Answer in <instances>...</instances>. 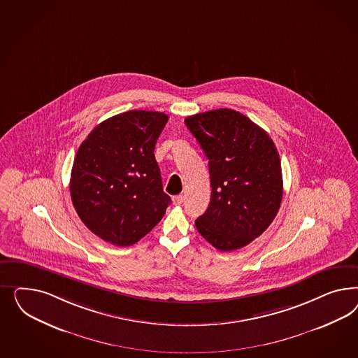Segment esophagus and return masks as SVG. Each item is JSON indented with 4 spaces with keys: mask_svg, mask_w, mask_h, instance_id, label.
Returning <instances> with one entry per match:
<instances>
[{
    "mask_svg": "<svg viewBox=\"0 0 358 358\" xmlns=\"http://www.w3.org/2000/svg\"><path fill=\"white\" fill-rule=\"evenodd\" d=\"M172 201H173V205L180 206V205H182V202H184V195H174L173 198H172Z\"/></svg>",
    "mask_w": 358,
    "mask_h": 358,
    "instance_id": "obj_1",
    "label": "esophagus"
}]
</instances>
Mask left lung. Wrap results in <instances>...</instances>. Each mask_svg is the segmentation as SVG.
Here are the masks:
<instances>
[{"instance_id": "1", "label": "left lung", "mask_w": 358, "mask_h": 358, "mask_svg": "<svg viewBox=\"0 0 358 358\" xmlns=\"http://www.w3.org/2000/svg\"><path fill=\"white\" fill-rule=\"evenodd\" d=\"M208 159L211 199L195 220L217 250H238L271 226L282 201L280 155L266 131L232 108L185 120Z\"/></svg>"}]
</instances>
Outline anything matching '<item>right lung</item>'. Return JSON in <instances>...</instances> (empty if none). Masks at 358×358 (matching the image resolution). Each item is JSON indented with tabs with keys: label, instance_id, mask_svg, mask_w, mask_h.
<instances>
[{
	"label": "right lung",
	"instance_id": "right-lung-1",
	"mask_svg": "<svg viewBox=\"0 0 358 358\" xmlns=\"http://www.w3.org/2000/svg\"><path fill=\"white\" fill-rule=\"evenodd\" d=\"M168 115L130 110L99 123L81 143L71 173V198L83 223L118 247L138 243L164 217L155 145Z\"/></svg>",
	"mask_w": 358,
	"mask_h": 358
}]
</instances>
